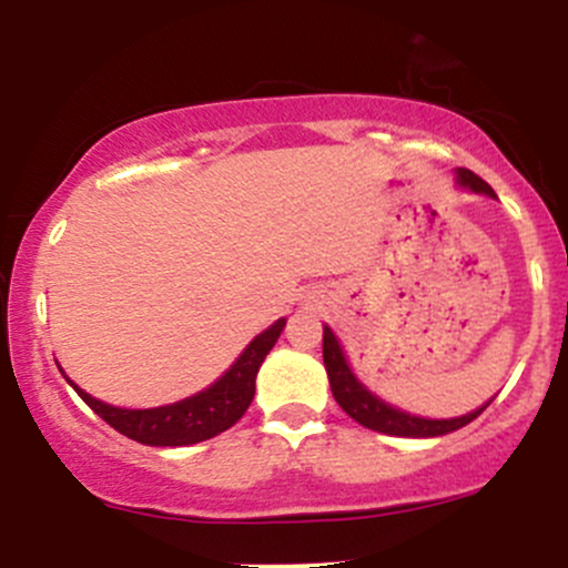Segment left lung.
I'll return each instance as SVG.
<instances>
[{"label":"left lung","instance_id":"1","mask_svg":"<svg viewBox=\"0 0 568 568\" xmlns=\"http://www.w3.org/2000/svg\"><path fill=\"white\" fill-rule=\"evenodd\" d=\"M458 183L464 189H471L477 193H488V196H496L494 189L485 183L479 174L471 170H458ZM323 364H326L328 383H332V394L342 409L353 417L361 426L372 428V432L390 434V436H442L464 428L466 423H471L475 417L483 413L485 407L475 409V413L464 417H450V420H426V417H415L407 413H398V409L388 407L385 402H379L377 396H372L358 379L353 377L351 366H347L345 355H342L339 342L332 334V328H323Z\"/></svg>","mask_w":568,"mask_h":568}]
</instances>
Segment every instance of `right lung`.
Here are the masks:
<instances>
[{
    "label": "right lung",
    "mask_w": 568,
    "mask_h": 568,
    "mask_svg": "<svg viewBox=\"0 0 568 568\" xmlns=\"http://www.w3.org/2000/svg\"><path fill=\"white\" fill-rule=\"evenodd\" d=\"M283 328L285 321L274 323L264 334L255 336L251 345L245 347V353L236 358L232 369L217 379L215 385H210L202 394L170 404V407L118 409L89 396L85 390H80L72 379L70 385L78 390V396L89 404L93 413L102 417L104 423H110L115 432L129 436V439L153 447L196 445V442H204L210 436H217L221 432H226V428H232L245 415V409L251 407L255 394L258 366L264 364L266 353L280 339Z\"/></svg>",
    "instance_id": "right-lung-1"
}]
</instances>
